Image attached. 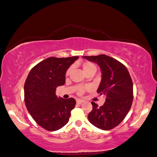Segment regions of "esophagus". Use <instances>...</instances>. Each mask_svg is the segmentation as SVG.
<instances>
[{
  "label": "esophagus",
  "instance_id": "1",
  "mask_svg": "<svg viewBox=\"0 0 157 157\" xmlns=\"http://www.w3.org/2000/svg\"><path fill=\"white\" fill-rule=\"evenodd\" d=\"M84 102V100H82V99H77L76 100V102L78 103V104H82V103H83Z\"/></svg>",
  "mask_w": 157,
  "mask_h": 157
}]
</instances>
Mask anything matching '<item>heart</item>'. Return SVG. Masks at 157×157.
<instances>
[{
    "mask_svg": "<svg viewBox=\"0 0 157 157\" xmlns=\"http://www.w3.org/2000/svg\"><path fill=\"white\" fill-rule=\"evenodd\" d=\"M83 69H84V73H86V72H87V71H90V70H91V69H96V67L94 64H93V63H90V62H87V63H84V65H83ZM71 68H69L67 70V72H66L67 75L69 74V73H70V71H71ZM86 88H87V87L79 86L78 88V92L79 93V94H82V93H84V92L85 91V90Z\"/></svg>",
    "mask_w": 157,
    "mask_h": 157,
    "instance_id": "heart-1",
    "label": "heart"
}]
</instances>
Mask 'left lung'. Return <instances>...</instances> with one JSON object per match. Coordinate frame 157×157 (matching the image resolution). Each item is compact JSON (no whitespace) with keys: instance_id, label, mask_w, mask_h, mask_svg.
<instances>
[{"instance_id":"obj_1","label":"left lung","mask_w":157,"mask_h":157,"mask_svg":"<svg viewBox=\"0 0 157 157\" xmlns=\"http://www.w3.org/2000/svg\"><path fill=\"white\" fill-rule=\"evenodd\" d=\"M97 63L102 71V79L97 92L106 95L104 105L98 106L92 102L89 121L96 128L110 130L121 123L128 114L133 102V83L128 70L117 60L105 55L84 56Z\"/></svg>"}]
</instances>
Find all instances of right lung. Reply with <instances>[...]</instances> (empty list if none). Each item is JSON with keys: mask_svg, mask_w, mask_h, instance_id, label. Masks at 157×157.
I'll return each mask as SVG.
<instances>
[{"mask_svg": "<svg viewBox=\"0 0 157 157\" xmlns=\"http://www.w3.org/2000/svg\"><path fill=\"white\" fill-rule=\"evenodd\" d=\"M79 56L49 57L33 67L24 84V101L29 114L48 131H56L68 123L76 102L58 98L56 89L65 83L67 70Z\"/></svg>", "mask_w": 157, "mask_h": 157, "instance_id": "obj_1", "label": "right lung"}]
</instances>
